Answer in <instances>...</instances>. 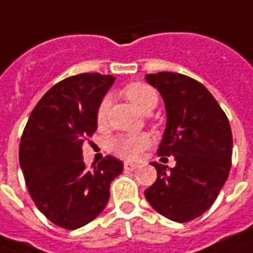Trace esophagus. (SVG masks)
<instances>
[{
	"label": "esophagus",
	"mask_w": 253,
	"mask_h": 253,
	"mask_svg": "<svg viewBox=\"0 0 253 253\" xmlns=\"http://www.w3.org/2000/svg\"><path fill=\"white\" fill-rule=\"evenodd\" d=\"M124 169H126V171H133V169H137V165H136V163H132V162H125Z\"/></svg>",
	"instance_id": "34e87169"
}]
</instances>
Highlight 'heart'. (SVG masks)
I'll return each instance as SVG.
<instances>
[{
	"instance_id": "b5f03b06",
	"label": "heart",
	"mask_w": 253,
	"mask_h": 253,
	"mask_svg": "<svg viewBox=\"0 0 253 253\" xmlns=\"http://www.w3.org/2000/svg\"><path fill=\"white\" fill-rule=\"evenodd\" d=\"M123 94L132 102V104L139 108L141 112L148 113L158 104V94L154 87L149 84H141V82H134L128 86H125ZM109 108H110V98L105 97L97 110V121L98 124H104L108 117ZM151 143L148 134L145 133H130L121 134L119 137L112 140L110 148L114 154L119 155L124 159H136L140 152L145 149Z\"/></svg>"
}]
</instances>
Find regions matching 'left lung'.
<instances>
[{
    "mask_svg": "<svg viewBox=\"0 0 253 253\" xmlns=\"http://www.w3.org/2000/svg\"><path fill=\"white\" fill-rule=\"evenodd\" d=\"M167 112L159 156H174V169L152 163L158 178L144 195L158 213L176 222L204 214L220 194L232 166L229 121L204 84L178 73L147 74ZM166 159L167 158H162Z\"/></svg>",
    "mask_w": 253,
    "mask_h": 253,
    "instance_id": "left-lung-1",
    "label": "left lung"
}]
</instances>
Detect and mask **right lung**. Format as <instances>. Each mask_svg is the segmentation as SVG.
Masks as SVG:
<instances>
[{"mask_svg":"<svg viewBox=\"0 0 253 253\" xmlns=\"http://www.w3.org/2000/svg\"><path fill=\"white\" fill-rule=\"evenodd\" d=\"M113 75L79 74L49 88L35 106L20 141L29 195L51 222L78 229L105 209L123 162L106 156L86 169L82 145L97 130V110Z\"/></svg>","mask_w":253,"mask_h":253,"instance_id":"obj_1","label":"right lung"}]
</instances>
